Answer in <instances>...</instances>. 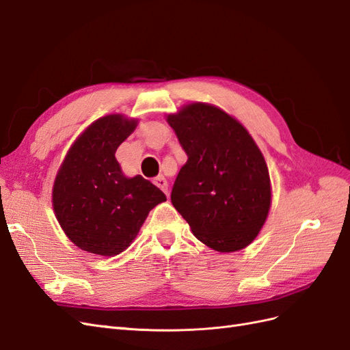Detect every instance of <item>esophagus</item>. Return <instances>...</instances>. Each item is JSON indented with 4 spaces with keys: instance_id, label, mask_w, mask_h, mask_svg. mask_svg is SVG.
I'll return each mask as SVG.
<instances>
[{
    "instance_id": "obj_1",
    "label": "esophagus",
    "mask_w": 350,
    "mask_h": 350,
    "mask_svg": "<svg viewBox=\"0 0 350 350\" xmlns=\"http://www.w3.org/2000/svg\"><path fill=\"white\" fill-rule=\"evenodd\" d=\"M153 183H154V185L156 187H159L162 189V191L167 196V181H166V178L163 176V175H159V176H156L154 179H153Z\"/></svg>"
}]
</instances>
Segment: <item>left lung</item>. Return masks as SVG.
Wrapping results in <instances>:
<instances>
[{
  "label": "left lung",
  "instance_id": "8db88e82",
  "mask_svg": "<svg viewBox=\"0 0 350 350\" xmlns=\"http://www.w3.org/2000/svg\"><path fill=\"white\" fill-rule=\"evenodd\" d=\"M187 162L171 201L194 237L211 250L248 247L271 206L269 167L248 130L215 105L187 103L166 116Z\"/></svg>",
  "mask_w": 350,
  "mask_h": 350
}]
</instances>
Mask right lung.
I'll list each match as a JSON object with an SVG mask.
<instances>
[{
	"instance_id": "obj_1",
	"label": "right lung",
	"mask_w": 350,
	"mask_h": 350,
	"mask_svg": "<svg viewBox=\"0 0 350 350\" xmlns=\"http://www.w3.org/2000/svg\"><path fill=\"white\" fill-rule=\"evenodd\" d=\"M139 120L111 113L92 122L71 144L52 187L59 226L83 251L102 257L129 248L149 211L166 196L142 175L125 176L115 157Z\"/></svg>"
}]
</instances>
